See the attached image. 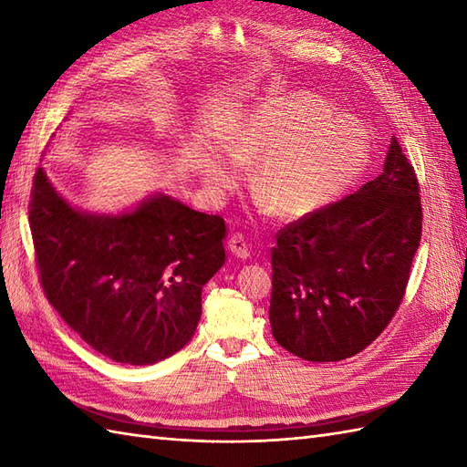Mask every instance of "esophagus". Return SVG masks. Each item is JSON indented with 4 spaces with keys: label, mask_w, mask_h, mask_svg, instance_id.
I'll return each mask as SVG.
<instances>
[{
    "label": "esophagus",
    "mask_w": 467,
    "mask_h": 467,
    "mask_svg": "<svg viewBox=\"0 0 467 467\" xmlns=\"http://www.w3.org/2000/svg\"><path fill=\"white\" fill-rule=\"evenodd\" d=\"M228 251H231L236 259H249L251 256L249 243H246L244 234H241V233H234L228 236Z\"/></svg>",
    "instance_id": "34e87169"
}]
</instances>
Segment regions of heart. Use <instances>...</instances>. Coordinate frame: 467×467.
Returning <instances> with one entry per match:
<instances>
[{
  "mask_svg": "<svg viewBox=\"0 0 467 467\" xmlns=\"http://www.w3.org/2000/svg\"><path fill=\"white\" fill-rule=\"evenodd\" d=\"M239 162H254L251 184L273 213L309 216L335 202L365 171L369 140L313 94H289L256 106L228 142ZM206 181L224 192L236 181L233 164L216 161Z\"/></svg>",
  "mask_w": 467,
  "mask_h": 467,
  "instance_id": "heart-1",
  "label": "heart"
}]
</instances>
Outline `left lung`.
Returning <instances> with one entry per match:
<instances>
[{
  "label": "left lung",
  "mask_w": 467,
  "mask_h": 467,
  "mask_svg": "<svg viewBox=\"0 0 467 467\" xmlns=\"http://www.w3.org/2000/svg\"><path fill=\"white\" fill-rule=\"evenodd\" d=\"M420 182L391 138L383 172L276 233L269 321L283 349L343 361L393 319L421 241Z\"/></svg>",
  "instance_id": "8db88e82"
}]
</instances>
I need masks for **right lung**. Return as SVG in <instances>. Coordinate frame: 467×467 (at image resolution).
Wrapping results in <instances>:
<instances>
[{
	"instance_id": "add662e5",
	"label": "right lung",
	"mask_w": 467,
	"mask_h": 467,
	"mask_svg": "<svg viewBox=\"0 0 467 467\" xmlns=\"http://www.w3.org/2000/svg\"><path fill=\"white\" fill-rule=\"evenodd\" d=\"M29 228L46 299L108 359L152 365L192 339L202 286L224 265V218L156 194L136 211H76L44 168L34 176Z\"/></svg>"
}]
</instances>
